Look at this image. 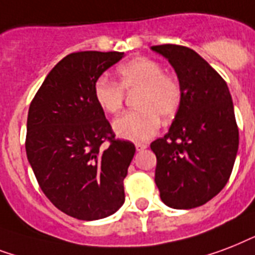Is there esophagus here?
Wrapping results in <instances>:
<instances>
[{
	"mask_svg": "<svg viewBox=\"0 0 255 255\" xmlns=\"http://www.w3.org/2000/svg\"><path fill=\"white\" fill-rule=\"evenodd\" d=\"M146 147H147V145H145V143H137V145H135L137 151H142V150H145Z\"/></svg>",
	"mask_w": 255,
	"mask_h": 255,
	"instance_id": "obj_1",
	"label": "esophagus"
}]
</instances>
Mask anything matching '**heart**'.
Here are the masks:
<instances>
[{
	"label": "heart",
	"mask_w": 255,
	"mask_h": 255,
	"mask_svg": "<svg viewBox=\"0 0 255 255\" xmlns=\"http://www.w3.org/2000/svg\"><path fill=\"white\" fill-rule=\"evenodd\" d=\"M120 84L106 77L94 82L93 94L97 105L104 112L116 114L124 105L126 92L138 90L135 108L113 122L118 137L134 142L147 141L161 126L159 116L165 120L174 117L181 104V86L174 77L163 74L162 66L155 61L138 57L117 69Z\"/></svg>",
	"instance_id": "1"
}]
</instances>
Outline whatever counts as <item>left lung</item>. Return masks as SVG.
<instances>
[{
	"label": "left lung",
	"mask_w": 255,
	"mask_h": 255,
	"mask_svg": "<svg viewBox=\"0 0 255 255\" xmlns=\"http://www.w3.org/2000/svg\"><path fill=\"white\" fill-rule=\"evenodd\" d=\"M173 66L181 104L162 138L151 142L155 185L165 205L193 209L216 197L232 174L238 151L232 96L224 78L189 47H150Z\"/></svg>",
	"instance_id": "left-lung-1"
}]
</instances>
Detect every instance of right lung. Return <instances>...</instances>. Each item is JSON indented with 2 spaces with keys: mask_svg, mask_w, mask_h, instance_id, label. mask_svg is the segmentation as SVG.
Listing matches in <instances>:
<instances>
[{
  "mask_svg": "<svg viewBox=\"0 0 255 255\" xmlns=\"http://www.w3.org/2000/svg\"><path fill=\"white\" fill-rule=\"evenodd\" d=\"M122 57L69 54L49 72L29 108L27 161L43 194L77 220L105 218L125 202L124 179L135 146L114 138L93 94L94 82Z\"/></svg>",
  "mask_w": 255,
  "mask_h": 255,
  "instance_id": "add662e5",
  "label": "right lung"
}]
</instances>
